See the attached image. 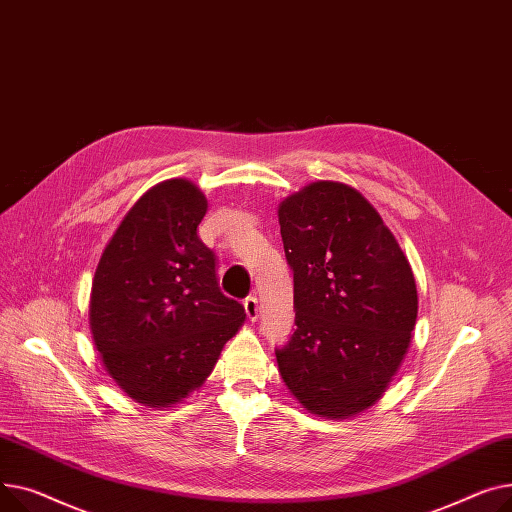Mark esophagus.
Wrapping results in <instances>:
<instances>
[{"mask_svg":"<svg viewBox=\"0 0 512 512\" xmlns=\"http://www.w3.org/2000/svg\"><path fill=\"white\" fill-rule=\"evenodd\" d=\"M244 308H246V314H248V318L250 320H256L258 318V297L256 295H248L246 299H244Z\"/></svg>","mask_w":512,"mask_h":512,"instance_id":"34e87169","label":"esophagus"}]
</instances>
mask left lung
I'll use <instances>...</instances> for the list:
<instances>
[{"label":"left lung","mask_w":512,"mask_h":512,"mask_svg":"<svg viewBox=\"0 0 512 512\" xmlns=\"http://www.w3.org/2000/svg\"><path fill=\"white\" fill-rule=\"evenodd\" d=\"M279 223L297 326L275 349L281 378L308 411L355 415L382 397L411 343V266L376 208L339 182L287 198Z\"/></svg>","instance_id":"1"}]
</instances>
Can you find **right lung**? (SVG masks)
<instances>
[{"mask_svg": "<svg viewBox=\"0 0 512 512\" xmlns=\"http://www.w3.org/2000/svg\"><path fill=\"white\" fill-rule=\"evenodd\" d=\"M206 206L188 179L155 186L97 266L88 310L95 345L115 384L146 407L177 403L200 386L246 320L198 237Z\"/></svg>", "mask_w": 512, "mask_h": 512, "instance_id": "right-lung-1", "label": "right lung"}]
</instances>
